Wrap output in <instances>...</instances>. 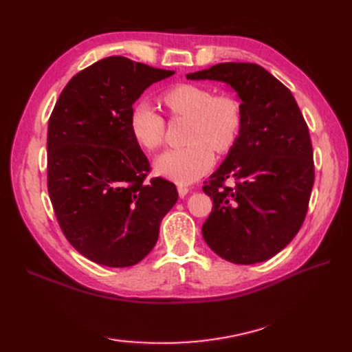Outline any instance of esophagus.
<instances>
[{"mask_svg": "<svg viewBox=\"0 0 352 352\" xmlns=\"http://www.w3.org/2000/svg\"><path fill=\"white\" fill-rule=\"evenodd\" d=\"M177 189H178V195H180V198H184L189 193V188L184 184H178Z\"/></svg>", "mask_w": 352, "mask_h": 352, "instance_id": "esophagus-1", "label": "esophagus"}]
</instances>
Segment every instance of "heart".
<instances>
[{"mask_svg": "<svg viewBox=\"0 0 352 352\" xmlns=\"http://www.w3.org/2000/svg\"><path fill=\"white\" fill-rule=\"evenodd\" d=\"M163 102L174 119H189L188 145L162 153L154 163L155 172L178 183H192L213 166V149L226 154L234 146L243 124L242 104L233 94H214L192 83L170 87ZM130 130L140 146L155 149L163 144L166 121L151 104L139 101L131 110Z\"/></svg>", "mask_w": 352, "mask_h": 352, "instance_id": "heart-1", "label": "heart"}]
</instances>
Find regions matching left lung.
Segmentation results:
<instances>
[{"instance_id": "1", "label": "left lung", "mask_w": 352, "mask_h": 352, "mask_svg": "<svg viewBox=\"0 0 352 352\" xmlns=\"http://www.w3.org/2000/svg\"><path fill=\"white\" fill-rule=\"evenodd\" d=\"M186 77L223 81L242 100L241 134L203 186L213 199L203 237L231 263H260L290 243L307 214L315 183L307 122L289 89L256 63H219Z\"/></svg>"}]
</instances>
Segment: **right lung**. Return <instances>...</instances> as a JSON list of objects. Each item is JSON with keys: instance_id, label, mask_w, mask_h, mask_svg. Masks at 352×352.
<instances>
[{"instance_id": "1", "label": "right lung", "mask_w": 352, "mask_h": 352, "mask_svg": "<svg viewBox=\"0 0 352 352\" xmlns=\"http://www.w3.org/2000/svg\"><path fill=\"white\" fill-rule=\"evenodd\" d=\"M174 71L111 56L74 76L48 122L47 180L65 237L98 265L129 267L145 258L178 199L154 177L130 130L133 104Z\"/></svg>"}]
</instances>
